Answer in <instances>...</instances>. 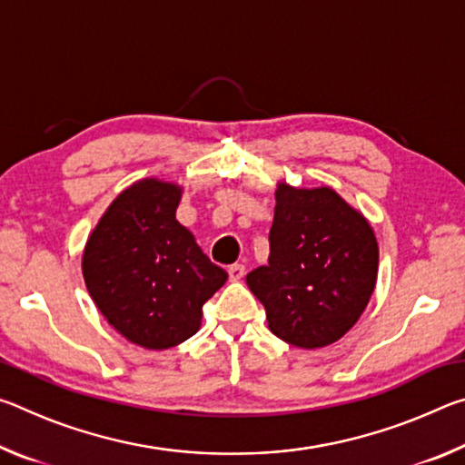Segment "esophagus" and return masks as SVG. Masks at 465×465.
I'll return each instance as SVG.
<instances>
[{
  "instance_id": "34e87169",
  "label": "esophagus",
  "mask_w": 465,
  "mask_h": 465,
  "mask_svg": "<svg viewBox=\"0 0 465 465\" xmlns=\"http://www.w3.org/2000/svg\"><path fill=\"white\" fill-rule=\"evenodd\" d=\"M227 274H230L232 281H242L243 274H246V266H243V264H232L230 269H227Z\"/></svg>"
}]
</instances>
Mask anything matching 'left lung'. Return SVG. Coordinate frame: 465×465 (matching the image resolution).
Instances as JSON below:
<instances>
[{
	"mask_svg": "<svg viewBox=\"0 0 465 465\" xmlns=\"http://www.w3.org/2000/svg\"><path fill=\"white\" fill-rule=\"evenodd\" d=\"M269 264L246 282L264 305L274 336L299 349H322L349 332L377 282L380 248L367 217L334 188L274 191Z\"/></svg>",
	"mask_w": 465,
	"mask_h": 465,
	"instance_id": "obj_1",
	"label": "left lung"
}]
</instances>
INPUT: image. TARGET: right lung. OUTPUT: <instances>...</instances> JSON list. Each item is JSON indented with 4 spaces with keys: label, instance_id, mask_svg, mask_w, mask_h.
Here are the masks:
<instances>
[{
    "label": "right lung",
    "instance_id": "add662e5",
    "mask_svg": "<svg viewBox=\"0 0 465 465\" xmlns=\"http://www.w3.org/2000/svg\"><path fill=\"white\" fill-rule=\"evenodd\" d=\"M183 186L143 178L108 204L85 242L82 272L102 316L129 342L166 351L201 328L227 272L178 223Z\"/></svg>",
    "mask_w": 465,
    "mask_h": 465
}]
</instances>
